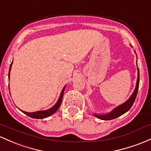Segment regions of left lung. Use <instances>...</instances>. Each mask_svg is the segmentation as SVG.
Instances as JSON below:
<instances>
[{
	"mask_svg": "<svg viewBox=\"0 0 151 151\" xmlns=\"http://www.w3.org/2000/svg\"><path fill=\"white\" fill-rule=\"evenodd\" d=\"M137 66H138V65H137ZM139 80H140L139 69H138V78H137L136 86H135L134 92L133 93V94L131 95V96H130V97L128 98V99L124 103H123V104L120 105V106H118V107L114 108L111 112L106 113V114H103V115L94 114V116L97 117V118H99V119L105 120V121H109V120L115 119V118L122 116V115L124 114L125 113H126L127 111H129L130 108L132 107V106H133V103H134L135 100V98H136L137 93H138V87H139Z\"/></svg>",
	"mask_w": 151,
	"mask_h": 151,
	"instance_id": "left-lung-1",
	"label": "left lung"
}]
</instances>
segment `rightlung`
<instances>
[{"label":"right lung","mask_w":151,"mask_h":151,"mask_svg":"<svg viewBox=\"0 0 151 151\" xmlns=\"http://www.w3.org/2000/svg\"><path fill=\"white\" fill-rule=\"evenodd\" d=\"M12 63H13V62L11 63V65H10L9 73H8V78H9V76H10V71H11V69ZM65 86H64L63 88L61 93H60V97H59L57 103L54 105L53 107L50 108V109L46 110V111H36V112H33V113L25 112V111H21H21L23 113H25V115H27V116L30 117V118H37V119H43V118H47V117H49L50 116H51V115H53L54 113L56 112L57 110L58 109L59 107H60V104H61L63 96V93H64V91H65Z\"/></svg>","instance_id":"right-lung-1"}]
</instances>
